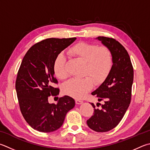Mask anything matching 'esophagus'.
<instances>
[{
  "instance_id": "esophagus-1",
  "label": "esophagus",
  "mask_w": 150,
  "mask_h": 150,
  "mask_svg": "<svg viewBox=\"0 0 150 150\" xmlns=\"http://www.w3.org/2000/svg\"><path fill=\"white\" fill-rule=\"evenodd\" d=\"M75 102H76V103H77V104H81V103H83V100H79V99H76Z\"/></svg>"
}]
</instances>
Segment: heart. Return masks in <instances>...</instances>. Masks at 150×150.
<instances>
[{
    "instance_id": "heart-1",
    "label": "heart",
    "mask_w": 150,
    "mask_h": 150,
    "mask_svg": "<svg viewBox=\"0 0 150 150\" xmlns=\"http://www.w3.org/2000/svg\"><path fill=\"white\" fill-rule=\"evenodd\" d=\"M69 54L84 62L82 70L83 77L71 79L64 84L63 92L76 98H83L91 91L95 84L103 83L110 74L113 66V55L110 49L105 46L81 42L69 49ZM53 69L57 77L65 79L67 77L66 58L59 54L54 59Z\"/></svg>"
}]
</instances>
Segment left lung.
I'll use <instances>...</instances> for the list:
<instances>
[{"label": "left lung", "mask_w": 150, "mask_h": 150, "mask_svg": "<svg viewBox=\"0 0 150 150\" xmlns=\"http://www.w3.org/2000/svg\"><path fill=\"white\" fill-rule=\"evenodd\" d=\"M112 52L113 66L110 74L101 85L92 92L98 98L100 108H94V113L86 122L89 128L98 132H108L120 122L131 101L134 69L130 56L125 47L115 39L98 37ZM98 107H99V105Z\"/></svg>", "instance_id": "obj_1"}]
</instances>
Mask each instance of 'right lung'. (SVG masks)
<instances>
[{
	"label": "right lung",
	"mask_w": 150,
	"mask_h": 150,
	"mask_svg": "<svg viewBox=\"0 0 150 150\" xmlns=\"http://www.w3.org/2000/svg\"><path fill=\"white\" fill-rule=\"evenodd\" d=\"M76 38H50L35 44L21 62L16 81L19 105L23 117L33 129L39 132L55 131L63 125L67 113L74 108L71 97L59 98L57 104L48 98L59 94L54 77V59Z\"/></svg>",
	"instance_id": "right-lung-1"
}]
</instances>
